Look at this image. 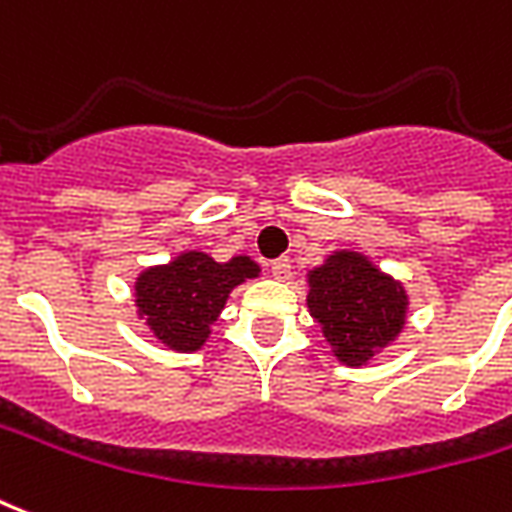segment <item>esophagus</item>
Returning a JSON list of instances; mask_svg holds the SVG:
<instances>
[{
  "mask_svg": "<svg viewBox=\"0 0 512 512\" xmlns=\"http://www.w3.org/2000/svg\"><path fill=\"white\" fill-rule=\"evenodd\" d=\"M271 276H274V279H279V282L290 279V260H287V257H279V260H274V263H271Z\"/></svg>",
  "mask_w": 512,
  "mask_h": 512,
  "instance_id": "esophagus-1",
  "label": "esophagus"
}]
</instances>
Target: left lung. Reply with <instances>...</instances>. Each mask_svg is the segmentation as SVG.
<instances>
[{
  "label": "left lung",
  "mask_w": 512,
  "mask_h": 512,
  "mask_svg": "<svg viewBox=\"0 0 512 512\" xmlns=\"http://www.w3.org/2000/svg\"><path fill=\"white\" fill-rule=\"evenodd\" d=\"M306 306L336 361L361 369L391 347L407 325L410 295L372 257L336 249L306 274Z\"/></svg>",
  "instance_id": "left-lung-1"
}]
</instances>
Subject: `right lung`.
I'll list each match as a JSON object with an SVG mask.
<instances>
[{"instance_id": "right-lung-1", "label": "right lung", "mask_w": 512, "mask_h": 512, "mask_svg": "<svg viewBox=\"0 0 512 512\" xmlns=\"http://www.w3.org/2000/svg\"><path fill=\"white\" fill-rule=\"evenodd\" d=\"M255 276H260V266L249 255H233L227 263H217L206 252L189 249L170 263L140 271L135 279V309L168 350L198 352L230 293Z\"/></svg>"}]
</instances>
